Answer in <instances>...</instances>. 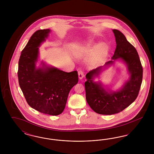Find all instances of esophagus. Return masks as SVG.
Instances as JSON below:
<instances>
[{"mask_svg":"<svg viewBox=\"0 0 154 154\" xmlns=\"http://www.w3.org/2000/svg\"><path fill=\"white\" fill-rule=\"evenodd\" d=\"M78 74H79V79H82L84 77V72H83V71L81 70H80L79 71Z\"/></svg>","mask_w":154,"mask_h":154,"instance_id":"1","label":"esophagus"}]
</instances>
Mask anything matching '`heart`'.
<instances>
[{
	"mask_svg": "<svg viewBox=\"0 0 154 154\" xmlns=\"http://www.w3.org/2000/svg\"><path fill=\"white\" fill-rule=\"evenodd\" d=\"M98 51L97 56L92 60V64L96 65L100 63L107 51V47L104 44L95 43L92 41H89L88 43L82 49V52L88 54H94Z\"/></svg>",
	"mask_w": 154,
	"mask_h": 154,
	"instance_id": "heart-1",
	"label": "heart"
}]
</instances>
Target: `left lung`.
I'll return each instance as SVG.
<instances>
[{
	"instance_id": "1",
	"label": "left lung",
	"mask_w": 154,
	"mask_h": 154,
	"mask_svg": "<svg viewBox=\"0 0 154 154\" xmlns=\"http://www.w3.org/2000/svg\"><path fill=\"white\" fill-rule=\"evenodd\" d=\"M116 37V48L111 60L104 66L113 63L118 58L122 59L127 65L130 74V79L118 91H106L99 83L93 80L101 72L100 66L89 71L86 74L85 82L86 100L90 107L96 113L112 115L118 113L130 106L139 95L143 79V67L137 50L119 30L113 29Z\"/></svg>"
}]
</instances>
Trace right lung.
I'll list each match as a JSON object with an SVG mask.
<instances>
[{"label": "right lung", "mask_w": 154, "mask_h": 154, "mask_svg": "<svg viewBox=\"0 0 154 154\" xmlns=\"http://www.w3.org/2000/svg\"><path fill=\"white\" fill-rule=\"evenodd\" d=\"M51 30H38L23 49L18 62L20 87L30 106L48 115L58 116L66 106L70 89L79 81L77 71L67 73L54 67L36 69L38 47Z\"/></svg>", "instance_id": "right-lung-1"}]
</instances>
